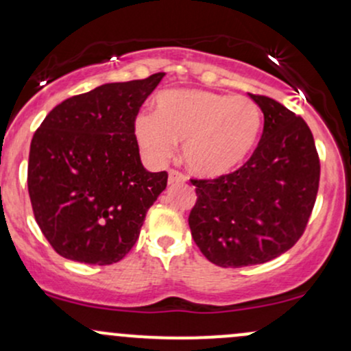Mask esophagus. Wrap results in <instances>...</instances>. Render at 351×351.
Here are the masks:
<instances>
[{"label":"esophagus","mask_w":351,"mask_h":351,"mask_svg":"<svg viewBox=\"0 0 351 351\" xmlns=\"http://www.w3.org/2000/svg\"><path fill=\"white\" fill-rule=\"evenodd\" d=\"M186 182V176L183 175V173L176 171V169H169L168 173V183L169 184H182Z\"/></svg>","instance_id":"1"}]
</instances>
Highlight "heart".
Listing matches in <instances>:
<instances>
[{"label":"heart","mask_w":351,"mask_h":351,"mask_svg":"<svg viewBox=\"0 0 351 351\" xmlns=\"http://www.w3.org/2000/svg\"><path fill=\"white\" fill-rule=\"evenodd\" d=\"M155 114L140 113L133 132L146 160L165 165L182 143L186 168L202 178L237 171L253 153L263 117L246 96L199 88L167 90L156 96Z\"/></svg>","instance_id":"heart-1"}]
</instances>
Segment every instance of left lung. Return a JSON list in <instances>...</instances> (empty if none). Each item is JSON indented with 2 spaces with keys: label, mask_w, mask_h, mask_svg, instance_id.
Segmentation results:
<instances>
[{
  "label": "left lung",
  "mask_w": 351,
  "mask_h": 351,
  "mask_svg": "<svg viewBox=\"0 0 351 351\" xmlns=\"http://www.w3.org/2000/svg\"><path fill=\"white\" fill-rule=\"evenodd\" d=\"M250 98L265 125L252 158L230 175L191 180V237L211 263L241 268L290 250L306 228L319 184V158L305 119L268 96Z\"/></svg>",
  "instance_id": "obj_1"
}]
</instances>
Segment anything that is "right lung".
Here are the masks:
<instances>
[{
	"label": "right lung",
	"instance_id": "add662e5",
	"mask_svg": "<svg viewBox=\"0 0 351 351\" xmlns=\"http://www.w3.org/2000/svg\"><path fill=\"white\" fill-rule=\"evenodd\" d=\"M165 73L106 83L53 108L29 146L28 191L58 255L88 265L121 260L140 237L168 173L145 169L133 123Z\"/></svg>",
	"mask_w": 351,
	"mask_h": 351
}]
</instances>
